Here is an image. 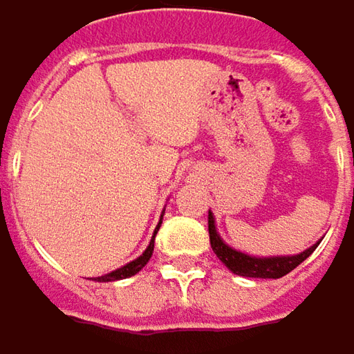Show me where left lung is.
I'll list each match as a JSON object with an SVG mask.
<instances>
[{
    "mask_svg": "<svg viewBox=\"0 0 354 354\" xmlns=\"http://www.w3.org/2000/svg\"><path fill=\"white\" fill-rule=\"evenodd\" d=\"M209 237L210 247L216 253V257L229 268V272L243 277H259V279H277L283 277L286 273L296 270L304 259H308L314 249L320 245L322 239L310 245L308 249L296 253V255H268V257H257V255H249L245 251H239L231 245L221 239L218 231H216V223H214V214L209 210Z\"/></svg>",
    "mask_w": 354,
    "mask_h": 354,
    "instance_id": "8db88e82",
    "label": "left lung"
}]
</instances>
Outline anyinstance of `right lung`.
<instances>
[{"mask_svg": "<svg viewBox=\"0 0 354 354\" xmlns=\"http://www.w3.org/2000/svg\"><path fill=\"white\" fill-rule=\"evenodd\" d=\"M162 216H164V214H162ZM160 225H162V218H160V223H158V227H156V231H153L151 241H149V245L145 247V251L138 257V259L125 263L123 268H119V270H115V272L105 273V275H101V277H95V279H97V281H117V279H125V277H131V275H136L138 272H142L145 268V263L149 261L151 253H153V241H156V233H158Z\"/></svg>", "mask_w": 354, "mask_h": 354, "instance_id": "1", "label": "right lung"}]
</instances>
